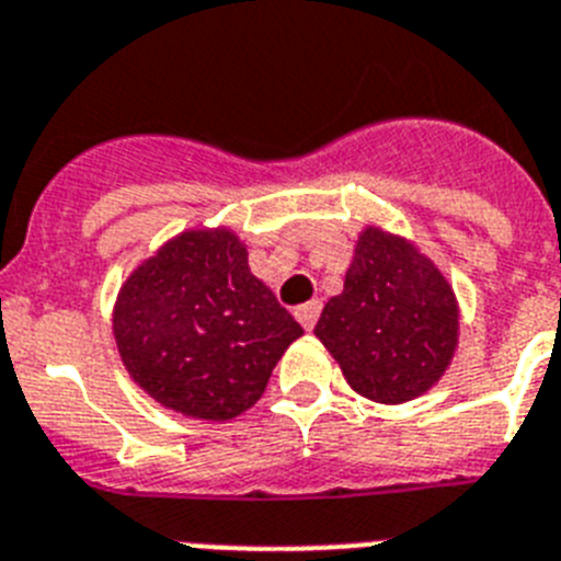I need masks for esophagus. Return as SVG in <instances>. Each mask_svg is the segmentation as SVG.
<instances>
[{"instance_id": "obj_1", "label": "esophagus", "mask_w": 561, "mask_h": 561, "mask_svg": "<svg viewBox=\"0 0 561 561\" xmlns=\"http://www.w3.org/2000/svg\"><path fill=\"white\" fill-rule=\"evenodd\" d=\"M319 313H321V301H308V305H299L296 308V319H299V324L305 330H313L316 321H319Z\"/></svg>"}]
</instances>
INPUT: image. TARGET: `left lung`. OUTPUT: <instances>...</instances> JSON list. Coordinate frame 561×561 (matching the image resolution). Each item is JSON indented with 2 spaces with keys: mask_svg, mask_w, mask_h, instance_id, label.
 I'll return each instance as SVG.
<instances>
[{
  "mask_svg": "<svg viewBox=\"0 0 561 561\" xmlns=\"http://www.w3.org/2000/svg\"><path fill=\"white\" fill-rule=\"evenodd\" d=\"M316 335L355 392L401 403L426 392L449 367L457 301L426 256L398 237L367 228L344 290L324 305Z\"/></svg>",
  "mask_w": 561,
  "mask_h": 561,
  "instance_id": "8db88e82",
  "label": "left lung"
}]
</instances>
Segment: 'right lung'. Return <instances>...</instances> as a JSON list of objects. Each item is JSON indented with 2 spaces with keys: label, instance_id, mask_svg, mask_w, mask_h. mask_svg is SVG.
Wrapping results in <instances>:
<instances>
[{
  "label": "right lung",
  "instance_id": "right-lung-1",
  "mask_svg": "<svg viewBox=\"0 0 561 561\" xmlns=\"http://www.w3.org/2000/svg\"><path fill=\"white\" fill-rule=\"evenodd\" d=\"M305 330L248 267L231 231L180 233L135 271L115 341L135 381L188 417L228 421L260 401Z\"/></svg>",
  "mask_w": 561,
  "mask_h": 561
}]
</instances>
